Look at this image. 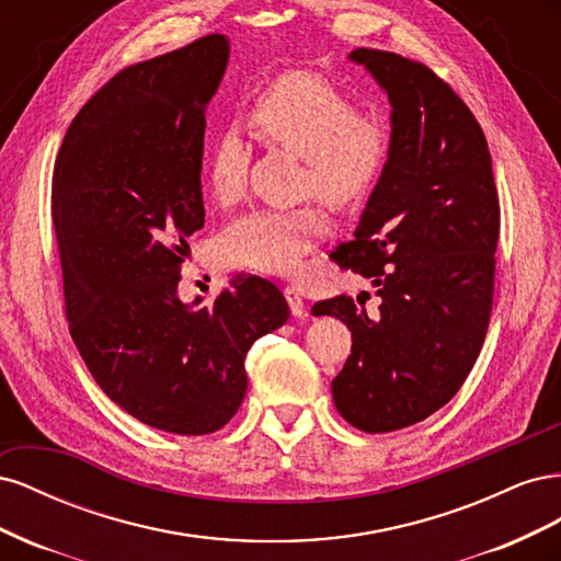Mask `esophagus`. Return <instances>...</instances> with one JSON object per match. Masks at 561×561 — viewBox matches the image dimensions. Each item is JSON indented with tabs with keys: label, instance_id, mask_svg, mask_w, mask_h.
<instances>
[{
	"label": "esophagus",
	"instance_id": "esophagus-1",
	"mask_svg": "<svg viewBox=\"0 0 561 561\" xmlns=\"http://www.w3.org/2000/svg\"><path fill=\"white\" fill-rule=\"evenodd\" d=\"M285 299H287V304H290L293 316H297V318L307 316V301H304V297H301V293H299V287L287 285V287H285Z\"/></svg>",
	"mask_w": 561,
	"mask_h": 561
}]
</instances>
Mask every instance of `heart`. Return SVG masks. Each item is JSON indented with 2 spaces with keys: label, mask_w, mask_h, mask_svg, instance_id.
<instances>
[{
  "label": "heart",
  "mask_w": 561,
  "mask_h": 561,
  "mask_svg": "<svg viewBox=\"0 0 561 561\" xmlns=\"http://www.w3.org/2000/svg\"><path fill=\"white\" fill-rule=\"evenodd\" d=\"M248 126L268 147L301 159L297 196H318L334 208L360 203L381 178L390 157V130L358 114L353 100L309 72H287L254 95ZM250 151L239 126L217 128L206 149V184L215 206L231 208L245 196ZM328 215L307 201L295 208L243 215L222 233V264L290 276L328 231Z\"/></svg>",
  "instance_id": "obj_1"
}]
</instances>
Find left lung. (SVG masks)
Segmentation results:
<instances>
[{
  "instance_id": "1",
  "label": "left lung",
  "mask_w": 561,
  "mask_h": 561,
  "mask_svg": "<svg viewBox=\"0 0 561 561\" xmlns=\"http://www.w3.org/2000/svg\"><path fill=\"white\" fill-rule=\"evenodd\" d=\"M390 100V157L353 241L332 260L381 297L367 316L346 295L313 304L351 330L332 381L339 414L390 433L445 407L478 360L494 304L501 206L486 138L468 105L431 67L355 48Z\"/></svg>"
}]
</instances>
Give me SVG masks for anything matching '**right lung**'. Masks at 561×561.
Instances as JSON below:
<instances>
[{
  "mask_svg": "<svg viewBox=\"0 0 561 561\" xmlns=\"http://www.w3.org/2000/svg\"><path fill=\"white\" fill-rule=\"evenodd\" d=\"M227 60V37L208 35L124 67L67 128L50 190L83 363L124 412L175 435L227 426L248 390L245 353L290 316L260 276H236L213 307L178 297L186 239L206 219L203 133Z\"/></svg>",
  "mask_w": 561,
  "mask_h": 561,
  "instance_id": "obj_1",
  "label": "right lung"
}]
</instances>
